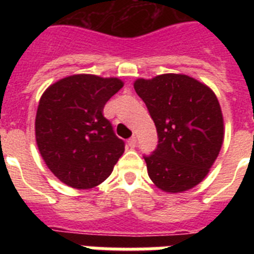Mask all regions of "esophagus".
Listing matches in <instances>:
<instances>
[{
    "instance_id": "1",
    "label": "esophagus",
    "mask_w": 254,
    "mask_h": 254,
    "mask_svg": "<svg viewBox=\"0 0 254 254\" xmlns=\"http://www.w3.org/2000/svg\"><path fill=\"white\" fill-rule=\"evenodd\" d=\"M127 143H128L129 147H134L136 146V137H131L128 141H127Z\"/></svg>"
}]
</instances>
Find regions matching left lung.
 Segmentation results:
<instances>
[{"mask_svg": "<svg viewBox=\"0 0 254 254\" xmlns=\"http://www.w3.org/2000/svg\"><path fill=\"white\" fill-rule=\"evenodd\" d=\"M156 126L159 143L145 156L159 190L182 193L199 185L224 142V118L210 87L183 73H164L133 82Z\"/></svg>", "mask_w": 254, "mask_h": 254, "instance_id": "left-lung-1", "label": "left lung"}]
</instances>
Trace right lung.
<instances>
[{
	"label": "right lung",
	"instance_id": "obj_1",
	"mask_svg": "<svg viewBox=\"0 0 254 254\" xmlns=\"http://www.w3.org/2000/svg\"><path fill=\"white\" fill-rule=\"evenodd\" d=\"M118 77L78 73L49 85L38 105L35 140L51 170L76 190L99 186L125 152L103 116L108 100L123 87Z\"/></svg>",
	"mask_w": 254,
	"mask_h": 254
}]
</instances>
